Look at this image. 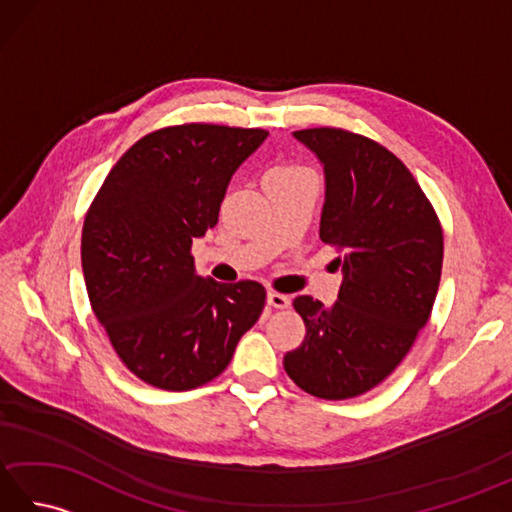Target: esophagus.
<instances>
[{
    "mask_svg": "<svg viewBox=\"0 0 512 512\" xmlns=\"http://www.w3.org/2000/svg\"><path fill=\"white\" fill-rule=\"evenodd\" d=\"M268 303L277 310H286L290 306V297L281 295V292H268Z\"/></svg>",
    "mask_w": 512,
    "mask_h": 512,
    "instance_id": "esophagus-1",
    "label": "esophagus"
}]
</instances>
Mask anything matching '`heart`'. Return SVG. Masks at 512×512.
<instances>
[{
    "instance_id": "1",
    "label": "heart",
    "mask_w": 512,
    "mask_h": 512,
    "mask_svg": "<svg viewBox=\"0 0 512 512\" xmlns=\"http://www.w3.org/2000/svg\"><path fill=\"white\" fill-rule=\"evenodd\" d=\"M292 171H297V169H292V167H275V169L268 171V176H284V173H292Z\"/></svg>"
}]
</instances>
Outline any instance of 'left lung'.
<instances>
[{"mask_svg":"<svg viewBox=\"0 0 512 512\" xmlns=\"http://www.w3.org/2000/svg\"><path fill=\"white\" fill-rule=\"evenodd\" d=\"M323 167L319 237L341 248L334 306L295 299L306 339L284 367L308 394L361 396L394 372L427 325L442 273V228L402 162L363 136L319 127L292 134Z\"/></svg>","mask_w":512,"mask_h":512,"instance_id":"8db88e82","label":"left lung"}]
</instances>
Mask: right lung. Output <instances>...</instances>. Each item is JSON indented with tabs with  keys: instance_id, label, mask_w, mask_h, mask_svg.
<instances>
[{
	"instance_id": "1",
	"label": "right lung",
	"mask_w": 512,
	"mask_h": 512,
	"mask_svg": "<svg viewBox=\"0 0 512 512\" xmlns=\"http://www.w3.org/2000/svg\"><path fill=\"white\" fill-rule=\"evenodd\" d=\"M268 132L180 125L125 151L81 237L85 288L116 354L145 383L189 391L220 376L264 310L257 281L195 273L193 239L217 224L228 182Z\"/></svg>"
}]
</instances>
